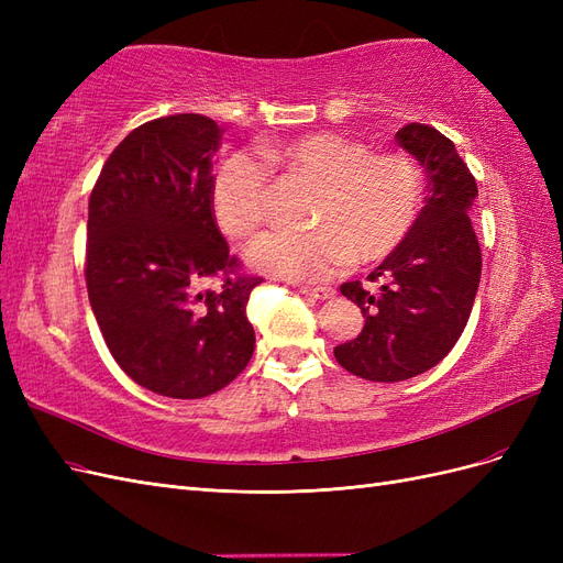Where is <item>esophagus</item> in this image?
<instances>
[{
    "instance_id": "esophagus-1",
    "label": "esophagus",
    "mask_w": 563,
    "mask_h": 563,
    "mask_svg": "<svg viewBox=\"0 0 563 563\" xmlns=\"http://www.w3.org/2000/svg\"><path fill=\"white\" fill-rule=\"evenodd\" d=\"M300 294L317 298V300H329V298H335V288H331V286H300Z\"/></svg>"
}]
</instances>
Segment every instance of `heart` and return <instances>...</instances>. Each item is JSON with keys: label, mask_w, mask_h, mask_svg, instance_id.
<instances>
[{"label": "heart", "mask_w": 563, "mask_h": 563, "mask_svg": "<svg viewBox=\"0 0 563 563\" xmlns=\"http://www.w3.org/2000/svg\"><path fill=\"white\" fill-rule=\"evenodd\" d=\"M258 152L272 172L314 185V195L308 211L312 230L263 236L251 251L255 269L291 282H321L352 261H385L411 234L422 178L401 152H373L364 141L331 131L265 143ZM262 163L240 150L216 168L211 211L230 240L249 242L263 225L269 174Z\"/></svg>", "instance_id": "b5f03b06"}]
</instances>
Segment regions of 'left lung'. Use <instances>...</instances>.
<instances>
[{
    "label": "left lung",
    "instance_id": "8db88e82",
    "mask_svg": "<svg viewBox=\"0 0 563 563\" xmlns=\"http://www.w3.org/2000/svg\"><path fill=\"white\" fill-rule=\"evenodd\" d=\"M395 139L424 166L428 197L406 242L368 275L380 282L378 291L362 282L340 286L366 321L333 350L340 366L373 383L408 380L444 360L467 327L482 279L467 164L434 126L406 124Z\"/></svg>",
    "mask_w": 563,
    "mask_h": 563
}]
</instances>
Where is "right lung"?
<instances>
[{
  "instance_id": "right-lung-1",
  "label": "right lung",
  "mask_w": 563,
  "mask_h": 563,
  "mask_svg": "<svg viewBox=\"0 0 563 563\" xmlns=\"http://www.w3.org/2000/svg\"><path fill=\"white\" fill-rule=\"evenodd\" d=\"M223 129L172 114L114 147L89 199L87 288L114 362L162 397L201 399L246 368L255 333L240 275L211 211V157ZM220 276L218 292L198 291Z\"/></svg>"
}]
</instances>
